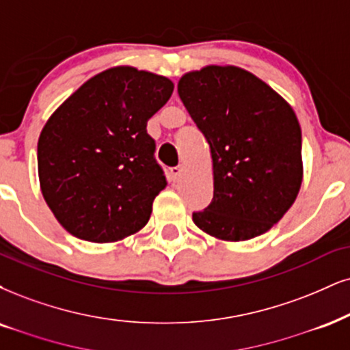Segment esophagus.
<instances>
[{
    "label": "esophagus",
    "mask_w": 350,
    "mask_h": 350,
    "mask_svg": "<svg viewBox=\"0 0 350 350\" xmlns=\"http://www.w3.org/2000/svg\"><path fill=\"white\" fill-rule=\"evenodd\" d=\"M182 174H183V167H172L170 168V176H172V180H174V182H178Z\"/></svg>",
    "instance_id": "esophagus-1"
}]
</instances>
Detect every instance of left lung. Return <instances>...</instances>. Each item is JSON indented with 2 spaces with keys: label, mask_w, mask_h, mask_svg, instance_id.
I'll return each mask as SVG.
<instances>
[{
  "label": "left lung",
  "mask_w": 350,
  "mask_h": 350,
  "mask_svg": "<svg viewBox=\"0 0 350 350\" xmlns=\"http://www.w3.org/2000/svg\"><path fill=\"white\" fill-rule=\"evenodd\" d=\"M178 96L213 157V201L193 213V222L226 241L265 234L294 204L304 178L295 111L260 77L237 66L187 72Z\"/></svg>",
  "instance_id": "obj_1"
}]
</instances>
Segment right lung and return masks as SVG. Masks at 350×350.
Segmentation results:
<instances>
[{
	"instance_id": "1",
	"label": "right lung",
	"mask_w": 350,
	"mask_h": 350,
	"mask_svg": "<svg viewBox=\"0 0 350 350\" xmlns=\"http://www.w3.org/2000/svg\"><path fill=\"white\" fill-rule=\"evenodd\" d=\"M172 92L165 76L116 66L85 81L50 116L38 137V180L71 235L109 243L148 224L167 180L146 126Z\"/></svg>"
}]
</instances>
